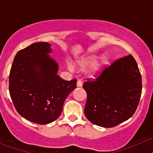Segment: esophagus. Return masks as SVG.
I'll return each mask as SVG.
<instances>
[{
	"label": "esophagus",
	"instance_id": "1",
	"mask_svg": "<svg viewBox=\"0 0 153 153\" xmlns=\"http://www.w3.org/2000/svg\"><path fill=\"white\" fill-rule=\"evenodd\" d=\"M82 85H83L82 81H80V80H78V81H77V87H81Z\"/></svg>",
	"mask_w": 153,
	"mask_h": 153
}]
</instances>
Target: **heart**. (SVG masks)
Returning a JSON list of instances; mask_svg holds the SVG:
<instances>
[{"instance_id":"1","label":"heart","mask_w":153,"mask_h":153,"mask_svg":"<svg viewBox=\"0 0 153 153\" xmlns=\"http://www.w3.org/2000/svg\"><path fill=\"white\" fill-rule=\"evenodd\" d=\"M96 59L97 56L92 55V56H89L87 58H84V59L78 60L75 63V65L81 70H84L86 68L91 67L90 69H89V72L92 75H95L99 72V71L102 69V67L107 64L108 61L107 58L105 56L102 57L98 61H96ZM67 69L70 71H73L75 69L73 64L71 62H67Z\"/></svg>"}]
</instances>
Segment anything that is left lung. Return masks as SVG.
Listing matches in <instances>:
<instances>
[{
	"mask_svg": "<svg viewBox=\"0 0 153 153\" xmlns=\"http://www.w3.org/2000/svg\"><path fill=\"white\" fill-rule=\"evenodd\" d=\"M83 87L87 94V119L102 127H113L135 113L142 90L141 75L129 55L106 68L95 81L84 82Z\"/></svg>",
	"mask_w": 153,
	"mask_h": 153,
	"instance_id": "left-lung-1",
	"label": "left lung"
}]
</instances>
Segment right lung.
<instances>
[{
    "instance_id": "1",
    "label": "right lung",
    "mask_w": 153,
    "mask_h": 153,
    "mask_svg": "<svg viewBox=\"0 0 153 153\" xmlns=\"http://www.w3.org/2000/svg\"><path fill=\"white\" fill-rule=\"evenodd\" d=\"M51 44L37 42L15 55L9 89L18 113L32 122L47 124L61 115L64 101L76 88V79L58 75V64L49 55Z\"/></svg>"
}]
</instances>
